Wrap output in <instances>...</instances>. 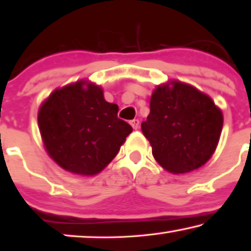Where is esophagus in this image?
<instances>
[{"mask_svg":"<svg viewBox=\"0 0 251 251\" xmlns=\"http://www.w3.org/2000/svg\"><path fill=\"white\" fill-rule=\"evenodd\" d=\"M129 124L132 125V127L134 129H137L138 128V125H140V121L138 119H133V121L129 122Z\"/></svg>","mask_w":251,"mask_h":251,"instance_id":"1","label":"esophagus"}]
</instances>
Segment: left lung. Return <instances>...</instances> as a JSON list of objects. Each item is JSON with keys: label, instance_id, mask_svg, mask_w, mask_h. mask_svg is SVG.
<instances>
[{"label": "left lung", "instance_id": "left-lung-1", "mask_svg": "<svg viewBox=\"0 0 251 251\" xmlns=\"http://www.w3.org/2000/svg\"><path fill=\"white\" fill-rule=\"evenodd\" d=\"M222 126V111L211 97L176 80L155 88L141 125L156 162L175 175L196 170L211 159Z\"/></svg>", "mask_w": 251, "mask_h": 251}]
</instances>
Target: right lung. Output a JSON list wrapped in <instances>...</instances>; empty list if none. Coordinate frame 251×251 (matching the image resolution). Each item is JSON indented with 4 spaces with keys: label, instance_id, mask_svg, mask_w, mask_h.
Returning a JSON list of instances; mask_svg holds the SVG:
<instances>
[{
    "label": "right lung",
    "instance_id": "right-lung-1",
    "mask_svg": "<svg viewBox=\"0 0 251 251\" xmlns=\"http://www.w3.org/2000/svg\"><path fill=\"white\" fill-rule=\"evenodd\" d=\"M99 85L85 80L56 89L42 103L38 126L45 149L69 173L95 176L111 162L132 133Z\"/></svg>",
    "mask_w": 251,
    "mask_h": 251
}]
</instances>
